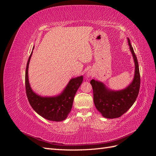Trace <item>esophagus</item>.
<instances>
[{
  "mask_svg": "<svg viewBox=\"0 0 156 156\" xmlns=\"http://www.w3.org/2000/svg\"><path fill=\"white\" fill-rule=\"evenodd\" d=\"M90 75H92V73L90 72H88L87 73V76L89 77V76H90Z\"/></svg>",
  "mask_w": 156,
  "mask_h": 156,
  "instance_id": "esophagus-1",
  "label": "esophagus"
}]
</instances>
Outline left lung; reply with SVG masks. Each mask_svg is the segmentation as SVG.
I'll return each mask as SVG.
<instances>
[{
    "label": "left lung",
    "instance_id": "1",
    "mask_svg": "<svg viewBox=\"0 0 156 156\" xmlns=\"http://www.w3.org/2000/svg\"><path fill=\"white\" fill-rule=\"evenodd\" d=\"M127 41L135 62L134 77L129 85L120 90H112L107 88L102 82L94 79L90 81L94 104L98 111L106 119L120 117L133 105L139 94L140 83L139 64L128 37Z\"/></svg>",
    "mask_w": 156,
    "mask_h": 156
}]
</instances>
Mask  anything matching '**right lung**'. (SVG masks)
<instances>
[{
    "instance_id": "obj_1",
    "label": "right lung",
    "mask_w": 156,
    "mask_h": 156,
    "mask_svg": "<svg viewBox=\"0 0 156 156\" xmlns=\"http://www.w3.org/2000/svg\"><path fill=\"white\" fill-rule=\"evenodd\" d=\"M32 55V51L28 60L25 73L26 92L30 104L37 114L47 120L55 122L64 120L72 110L75 95L83 82V75L70 79L59 95L41 96L32 90L29 81L28 70Z\"/></svg>"
}]
</instances>
